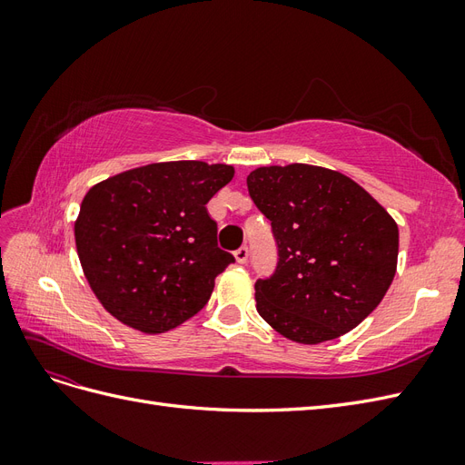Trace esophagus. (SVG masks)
I'll return each instance as SVG.
<instances>
[{
  "mask_svg": "<svg viewBox=\"0 0 465 465\" xmlns=\"http://www.w3.org/2000/svg\"><path fill=\"white\" fill-rule=\"evenodd\" d=\"M234 258H236V262H238V263H246V262H248V258H250V252H248V248H246V246H241V248H238V250L234 252Z\"/></svg>",
  "mask_w": 465,
  "mask_h": 465,
  "instance_id": "esophagus-1",
  "label": "esophagus"
}]
</instances>
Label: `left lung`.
<instances>
[{"instance_id": "8db88e82", "label": "left lung", "mask_w": 465, "mask_h": 465, "mask_svg": "<svg viewBox=\"0 0 465 465\" xmlns=\"http://www.w3.org/2000/svg\"><path fill=\"white\" fill-rule=\"evenodd\" d=\"M246 184L277 244L273 275L256 281L260 316L304 345L357 328L396 275V221L357 182L330 168L260 166Z\"/></svg>"}]
</instances>
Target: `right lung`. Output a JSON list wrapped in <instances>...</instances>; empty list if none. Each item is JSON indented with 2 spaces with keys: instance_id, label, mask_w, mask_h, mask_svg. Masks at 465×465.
Segmentation results:
<instances>
[{
  "instance_id": "1",
  "label": "right lung",
  "mask_w": 465,
  "mask_h": 465,
  "mask_svg": "<svg viewBox=\"0 0 465 465\" xmlns=\"http://www.w3.org/2000/svg\"><path fill=\"white\" fill-rule=\"evenodd\" d=\"M234 176L229 164L154 163L93 186L75 221L93 292L125 326L163 333L207 304L234 262L217 246L207 202Z\"/></svg>"
}]
</instances>
